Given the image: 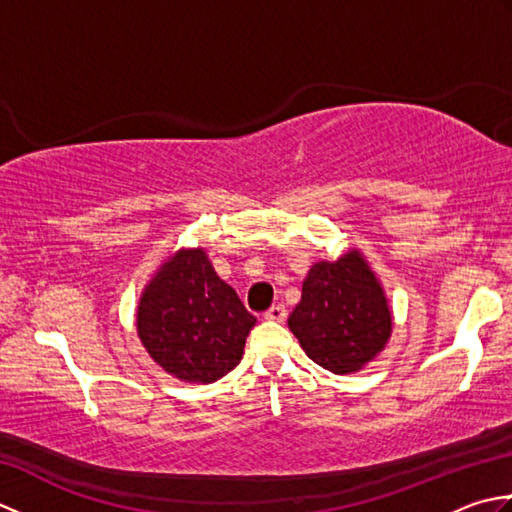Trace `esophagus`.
I'll list each match as a JSON object with an SVG mask.
<instances>
[{"mask_svg": "<svg viewBox=\"0 0 512 512\" xmlns=\"http://www.w3.org/2000/svg\"><path fill=\"white\" fill-rule=\"evenodd\" d=\"M286 317H288V312H286L284 306H273V308H268V310L264 312V319H268V321L281 323V321H286Z\"/></svg>", "mask_w": 512, "mask_h": 512, "instance_id": "obj_1", "label": "esophagus"}]
</instances>
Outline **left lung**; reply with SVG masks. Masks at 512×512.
<instances>
[{
	"label": "left lung",
	"instance_id": "obj_1",
	"mask_svg": "<svg viewBox=\"0 0 512 512\" xmlns=\"http://www.w3.org/2000/svg\"><path fill=\"white\" fill-rule=\"evenodd\" d=\"M391 325L385 290L358 250L314 264L288 317L303 352L332 374H354L374 361Z\"/></svg>",
	"mask_w": 512,
	"mask_h": 512
}]
</instances>
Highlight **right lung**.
Returning <instances> with one entry per match:
<instances>
[{"mask_svg": "<svg viewBox=\"0 0 512 512\" xmlns=\"http://www.w3.org/2000/svg\"><path fill=\"white\" fill-rule=\"evenodd\" d=\"M257 319L217 277L204 248H180L138 301L136 328L149 356L184 383H215L242 361Z\"/></svg>", "mask_w": 512, "mask_h": 512, "instance_id": "obj_1", "label": "right lung"}]
</instances>
